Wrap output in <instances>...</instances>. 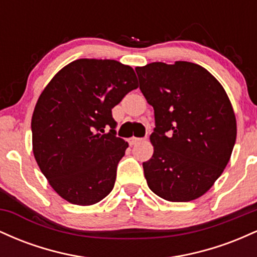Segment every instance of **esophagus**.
Instances as JSON below:
<instances>
[{
  "instance_id": "esophagus-1",
  "label": "esophagus",
  "mask_w": 257,
  "mask_h": 257,
  "mask_svg": "<svg viewBox=\"0 0 257 257\" xmlns=\"http://www.w3.org/2000/svg\"><path fill=\"white\" fill-rule=\"evenodd\" d=\"M140 141H143V139L140 138H135V137H132L131 139L128 140V143L131 144V145H137V144L140 143Z\"/></svg>"
}]
</instances>
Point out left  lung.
<instances>
[{
	"mask_svg": "<svg viewBox=\"0 0 257 257\" xmlns=\"http://www.w3.org/2000/svg\"><path fill=\"white\" fill-rule=\"evenodd\" d=\"M135 71L155 110L153 155L143 163L150 190L169 202L199 198L220 178L235 144L227 93L208 70L188 61L151 63Z\"/></svg>",
	"mask_w": 257,
	"mask_h": 257,
	"instance_id": "obj_1",
	"label": "left lung"
}]
</instances>
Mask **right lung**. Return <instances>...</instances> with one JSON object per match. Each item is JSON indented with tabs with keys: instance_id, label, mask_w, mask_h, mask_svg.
I'll return each mask as SVG.
<instances>
[{
	"instance_id": "1",
	"label": "right lung",
	"mask_w": 257,
	"mask_h": 257,
	"mask_svg": "<svg viewBox=\"0 0 257 257\" xmlns=\"http://www.w3.org/2000/svg\"><path fill=\"white\" fill-rule=\"evenodd\" d=\"M138 87L128 65L78 59L63 67L41 93L31 119L32 151L61 198L91 205L111 192L128 147L116 137L112 108ZM107 126L111 129L105 133Z\"/></svg>"
}]
</instances>
